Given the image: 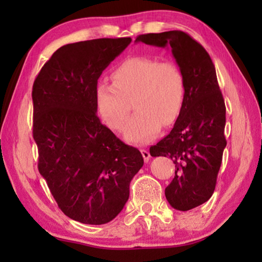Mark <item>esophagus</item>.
<instances>
[{
    "mask_svg": "<svg viewBox=\"0 0 262 262\" xmlns=\"http://www.w3.org/2000/svg\"><path fill=\"white\" fill-rule=\"evenodd\" d=\"M141 154H142V156H143V158H144V162L148 163L149 159H150V152L148 151V150H145V149H141Z\"/></svg>",
    "mask_w": 262,
    "mask_h": 262,
    "instance_id": "obj_1",
    "label": "esophagus"
}]
</instances>
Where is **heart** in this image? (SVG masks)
I'll return each instance as SVG.
<instances>
[{"label":"heart","instance_id":"heart-1","mask_svg":"<svg viewBox=\"0 0 262 262\" xmlns=\"http://www.w3.org/2000/svg\"><path fill=\"white\" fill-rule=\"evenodd\" d=\"M112 81L113 84L97 85V110L106 126L122 132L134 99L137 112L125 133L129 143H147L158 134L162 125L170 126L179 118L186 84L183 72L174 62L130 57L114 69Z\"/></svg>","mask_w":262,"mask_h":262}]
</instances>
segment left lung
<instances>
[{
    "label": "left lung",
    "mask_w": 262,
    "mask_h": 262,
    "mask_svg": "<svg viewBox=\"0 0 262 262\" xmlns=\"http://www.w3.org/2000/svg\"><path fill=\"white\" fill-rule=\"evenodd\" d=\"M135 41L170 47L184 74L183 110L170 134L150 148V155L170 157L176 164L165 196L172 208L187 211L211 198L227 145L225 105L215 66L205 48L183 31L141 34Z\"/></svg>",
    "instance_id": "obj_1"
}]
</instances>
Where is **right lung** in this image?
<instances>
[{
	"label": "right lung",
	"instance_id": "right-lung-1",
	"mask_svg": "<svg viewBox=\"0 0 262 262\" xmlns=\"http://www.w3.org/2000/svg\"><path fill=\"white\" fill-rule=\"evenodd\" d=\"M132 42L103 38L68 43L33 83V139L38 168L66 216L84 224L108 223L129 198L143 157L97 117L101 73Z\"/></svg>",
	"mask_w": 262,
	"mask_h": 262
}]
</instances>
